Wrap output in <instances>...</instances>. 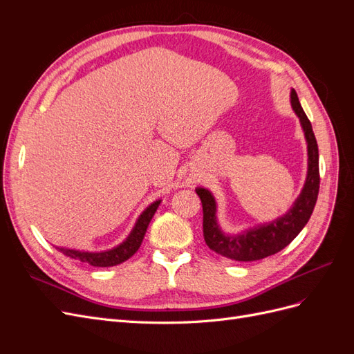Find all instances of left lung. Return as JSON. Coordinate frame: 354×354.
Masks as SVG:
<instances>
[{"mask_svg": "<svg viewBox=\"0 0 354 354\" xmlns=\"http://www.w3.org/2000/svg\"><path fill=\"white\" fill-rule=\"evenodd\" d=\"M292 109L301 121L308 147V174L301 195L286 216L267 226H260L239 236L221 233L216 221V201L205 189H196L203 209V239L209 250L234 261H255L282 251L303 230L315 209L319 195V151L317 142L307 115L298 102L295 90L291 91Z\"/></svg>", "mask_w": 354, "mask_h": 354, "instance_id": "8db88e82", "label": "left lung"}]
</instances>
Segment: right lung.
<instances>
[{"instance_id":"right-lung-1","label":"right lung","mask_w":354,"mask_h":354,"mask_svg":"<svg viewBox=\"0 0 354 354\" xmlns=\"http://www.w3.org/2000/svg\"><path fill=\"white\" fill-rule=\"evenodd\" d=\"M159 202L160 201L153 202L152 205L142 214L140 218H138V221L136 223V227L130 233V236H128V239L113 250L103 251V252H81V251L63 250V248H57V250L65 255L71 257V259L80 260L82 263H88L95 267H111V266L121 264L125 260L130 259V257L134 255L136 251L140 248L146 229L149 226V223H151L156 208L159 207Z\"/></svg>"}]
</instances>
